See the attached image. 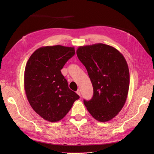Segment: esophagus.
<instances>
[{
    "label": "esophagus",
    "mask_w": 154,
    "mask_h": 154,
    "mask_svg": "<svg viewBox=\"0 0 154 154\" xmlns=\"http://www.w3.org/2000/svg\"><path fill=\"white\" fill-rule=\"evenodd\" d=\"M76 93L77 94L79 95V96H81V91H80V89H78L77 91H76Z\"/></svg>",
    "instance_id": "34e87169"
}]
</instances>
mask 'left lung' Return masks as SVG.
Segmentation results:
<instances>
[{"label": "left lung", "instance_id": "8db88e82", "mask_svg": "<svg viewBox=\"0 0 154 154\" xmlns=\"http://www.w3.org/2000/svg\"><path fill=\"white\" fill-rule=\"evenodd\" d=\"M76 54L94 91L92 99L83 103L95 119L108 122L118 114L127 100L130 85L127 61L118 49L101 43L80 46Z\"/></svg>", "mask_w": 154, "mask_h": 154}]
</instances>
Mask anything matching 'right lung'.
Masks as SVG:
<instances>
[{"mask_svg":"<svg viewBox=\"0 0 154 154\" xmlns=\"http://www.w3.org/2000/svg\"><path fill=\"white\" fill-rule=\"evenodd\" d=\"M74 54V47L45 46L36 49L26 63L24 88L27 100L32 109L48 122L63 119L80 97L69 88L61 72Z\"/></svg>","mask_w":154,"mask_h":154,"instance_id":"1","label":"right lung"}]
</instances>
